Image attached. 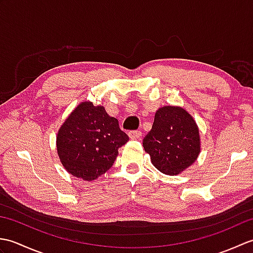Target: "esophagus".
Here are the masks:
<instances>
[{"label":"esophagus","instance_id":"esophagus-1","mask_svg":"<svg viewBox=\"0 0 253 253\" xmlns=\"http://www.w3.org/2000/svg\"><path fill=\"white\" fill-rule=\"evenodd\" d=\"M128 136H129L130 139H138L141 137V131L139 130H132L128 132Z\"/></svg>","mask_w":253,"mask_h":253}]
</instances>
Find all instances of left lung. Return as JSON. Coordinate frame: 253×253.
I'll return each mask as SVG.
<instances>
[{
    "label": "left lung",
    "mask_w": 253,
    "mask_h": 253,
    "mask_svg": "<svg viewBox=\"0 0 253 253\" xmlns=\"http://www.w3.org/2000/svg\"><path fill=\"white\" fill-rule=\"evenodd\" d=\"M143 148L161 173L176 176L196 162L201 150L199 127L180 106L160 107Z\"/></svg>",
    "instance_id": "obj_1"
}]
</instances>
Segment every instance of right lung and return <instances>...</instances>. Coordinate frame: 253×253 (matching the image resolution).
Returning a JSON list of instances; mask_svg holds the SVG:
<instances>
[{"mask_svg":"<svg viewBox=\"0 0 253 253\" xmlns=\"http://www.w3.org/2000/svg\"><path fill=\"white\" fill-rule=\"evenodd\" d=\"M128 140L118 121L107 114L104 106L84 101L75 107L58 129L56 150L69 174L91 181L112 168L118 149Z\"/></svg>","mask_w":253,"mask_h":253,"instance_id":"right-lung-1","label":"right lung"}]
</instances>
